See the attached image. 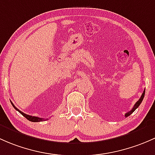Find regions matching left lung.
<instances>
[{"instance_id": "left-lung-1", "label": "left lung", "mask_w": 155, "mask_h": 155, "mask_svg": "<svg viewBox=\"0 0 155 155\" xmlns=\"http://www.w3.org/2000/svg\"><path fill=\"white\" fill-rule=\"evenodd\" d=\"M145 92H146V90H145L144 89V91H143V94H142V95H141V97H140V99L138 100V101H137V102H136V104H134V107L132 108V110L130 111H129V112H127V113H125V117H127V116H130V114H131L133 112H134L135 111V110L137 109V107H138L139 106H140V104L142 103V101H143V98H144V95H145Z\"/></svg>"}]
</instances>
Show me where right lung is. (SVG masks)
<instances>
[{
  "instance_id": "add662e5",
  "label": "right lung",
  "mask_w": 155,
  "mask_h": 155,
  "mask_svg": "<svg viewBox=\"0 0 155 155\" xmlns=\"http://www.w3.org/2000/svg\"><path fill=\"white\" fill-rule=\"evenodd\" d=\"M11 104H12V106H13V107L15 108V109L17 111H18V112L22 115V116H25V117L27 119H28V120L30 121V122H42V121L45 120V119H42V118L36 117V116H30V115H28V114H25V113H24L23 112H21V110H19L18 108L15 107V105H14L12 103V102H11Z\"/></svg>"
}]
</instances>
